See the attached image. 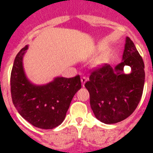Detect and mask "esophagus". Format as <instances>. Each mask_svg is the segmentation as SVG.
Returning <instances> with one entry per match:
<instances>
[{
    "mask_svg": "<svg viewBox=\"0 0 153 153\" xmlns=\"http://www.w3.org/2000/svg\"><path fill=\"white\" fill-rule=\"evenodd\" d=\"M86 81H87V79H86V77H82L81 79V82H82V86H84V85H85V83L86 82Z\"/></svg>",
    "mask_w": 153,
    "mask_h": 153,
    "instance_id": "obj_1",
    "label": "esophagus"
}]
</instances>
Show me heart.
<instances>
[{
	"label": "heart",
	"instance_id": "obj_1",
	"mask_svg": "<svg viewBox=\"0 0 153 153\" xmlns=\"http://www.w3.org/2000/svg\"><path fill=\"white\" fill-rule=\"evenodd\" d=\"M104 62V59H101V60H99V61H98V65H100V64H102V62Z\"/></svg>",
	"mask_w": 153,
	"mask_h": 153
}]
</instances>
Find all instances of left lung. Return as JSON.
Segmentation results:
<instances>
[{
  "instance_id": "left-lung-1",
  "label": "left lung",
  "mask_w": 153,
  "mask_h": 153,
  "mask_svg": "<svg viewBox=\"0 0 153 153\" xmlns=\"http://www.w3.org/2000/svg\"><path fill=\"white\" fill-rule=\"evenodd\" d=\"M131 67L126 74L124 67ZM145 64L133 42L126 38L122 60L115 67L105 64L91 73L85 87L96 118L115 124L130 116L139 104L145 84Z\"/></svg>"
}]
</instances>
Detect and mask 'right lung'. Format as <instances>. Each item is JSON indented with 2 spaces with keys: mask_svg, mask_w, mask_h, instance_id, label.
Here are the masks:
<instances>
[{
  "mask_svg": "<svg viewBox=\"0 0 153 153\" xmlns=\"http://www.w3.org/2000/svg\"><path fill=\"white\" fill-rule=\"evenodd\" d=\"M27 48L26 45L21 49L13 62L10 79L12 99L23 118L35 127L51 129L64 120L72 98L82 87L80 77H56L44 85L32 83L23 65Z\"/></svg>",
  "mask_w": 153,
  "mask_h": 153,
  "instance_id": "add662e5",
  "label": "right lung"
}]
</instances>
